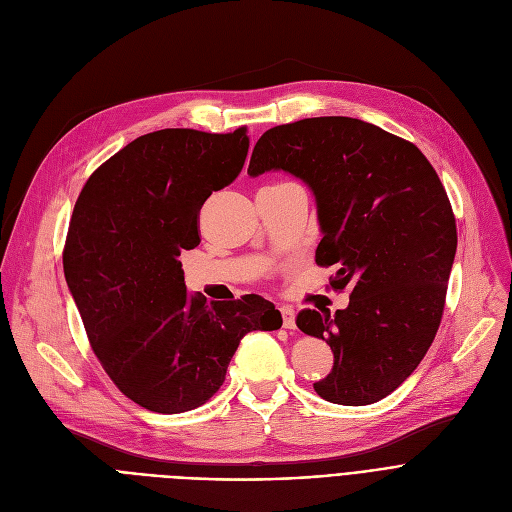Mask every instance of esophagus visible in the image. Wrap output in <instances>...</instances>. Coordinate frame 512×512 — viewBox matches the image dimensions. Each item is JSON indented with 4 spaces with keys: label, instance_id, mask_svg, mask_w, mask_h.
<instances>
[{
    "label": "esophagus",
    "instance_id": "34e87169",
    "mask_svg": "<svg viewBox=\"0 0 512 512\" xmlns=\"http://www.w3.org/2000/svg\"><path fill=\"white\" fill-rule=\"evenodd\" d=\"M280 315H282V326L286 330L297 328V324H294V311L290 307H280Z\"/></svg>",
    "mask_w": 512,
    "mask_h": 512
}]
</instances>
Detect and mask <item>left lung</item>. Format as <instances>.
<instances>
[{"label":"left lung","instance_id":"8db88e82","mask_svg":"<svg viewBox=\"0 0 512 512\" xmlns=\"http://www.w3.org/2000/svg\"><path fill=\"white\" fill-rule=\"evenodd\" d=\"M305 180L324 238L315 263L336 267L346 309H303L297 326L326 340L334 367L315 392L336 405L386 398L417 369L440 328L456 253L446 188L411 143L344 116L305 118L261 134L249 174Z\"/></svg>","mask_w":512,"mask_h":512}]
</instances>
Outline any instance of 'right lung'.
Wrapping results in <instances>:
<instances>
[{"mask_svg": "<svg viewBox=\"0 0 512 512\" xmlns=\"http://www.w3.org/2000/svg\"><path fill=\"white\" fill-rule=\"evenodd\" d=\"M247 126L164 128L89 176L64 245V276L95 357L118 390L153 413L197 409L220 390L242 336L282 326L257 294L207 303L178 255L201 242L199 211L245 166Z\"/></svg>", "mask_w": 512, "mask_h": 512, "instance_id": "1", "label": "right lung"}]
</instances>
